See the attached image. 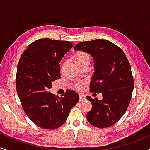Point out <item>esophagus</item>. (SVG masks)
<instances>
[{"label": "esophagus", "instance_id": "34e87169", "mask_svg": "<svg viewBox=\"0 0 150 150\" xmlns=\"http://www.w3.org/2000/svg\"><path fill=\"white\" fill-rule=\"evenodd\" d=\"M79 97H80V101L84 100V99H85V94H82V93H80V94H79Z\"/></svg>", "mask_w": 150, "mask_h": 150}]
</instances>
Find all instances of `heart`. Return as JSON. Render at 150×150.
I'll return each mask as SVG.
<instances>
[{
	"label": "heart",
	"instance_id": "obj_1",
	"mask_svg": "<svg viewBox=\"0 0 150 150\" xmlns=\"http://www.w3.org/2000/svg\"><path fill=\"white\" fill-rule=\"evenodd\" d=\"M74 59L77 63H82V62L89 61L90 62V56L87 53L83 52V51H79L76 53L74 56ZM75 87L76 89H80V86L79 85H75Z\"/></svg>",
	"mask_w": 150,
	"mask_h": 150
}]
</instances>
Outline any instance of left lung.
Wrapping results in <instances>:
<instances>
[{
    "label": "left lung",
    "mask_w": 150,
    "mask_h": 150,
    "mask_svg": "<svg viewBox=\"0 0 150 150\" xmlns=\"http://www.w3.org/2000/svg\"><path fill=\"white\" fill-rule=\"evenodd\" d=\"M75 50L88 53L94 58L95 72L89 91L102 94L101 101L87 97L92 104L87 120L99 128L111 126L124 115L131 100L134 80L128 58L120 47L105 39L80 42Z\"/></svg>",
    "instance_id": "obj_1"
}]
</instances>
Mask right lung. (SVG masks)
Listing matches in <instances>:
<instances>
[{
    "label": "right lung",
    "instance_id": "obj_1",
    "mask_svg": "<svg viewBox=\"0 0 150 150\" xmlns=\"http://www.w3.org/2000/svg\"><path fill=\"white\" fill-rule=\"evenodd\" d=\"M72 47L68 41L37 39L28 46L19 61L17 92L27 116L42 128L61 127L79 101L77 93L71 89L61 97L49 92L53 81L61 78L60 61Z\"/></svg>",
    "mask_w": 150,
    "mask_h": 150
}]
</instances>
